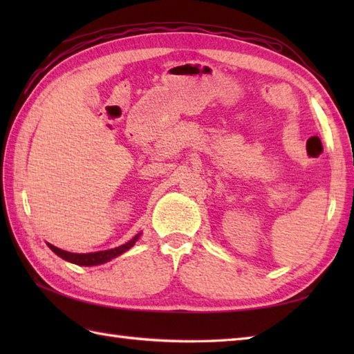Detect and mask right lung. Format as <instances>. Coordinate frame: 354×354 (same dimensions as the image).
<instances>
[{"instance_id":"obj_1","label":"right lung","mask_w":354,"mask_h":354,"mask_svg":"<svg viewBox=\"0 0 354 354\" xmlns=\"http://www.w3.org/2000/svg\"><path fill=\"white\" fill-rule=\"evenodd\" d=\"M140 237V234L135 236L132 240H129V242L118 246V248H114V250H108V251H99V252H89V254H74V252H68V251H64V250H59V248L53 246L48 243L50 250L57 254L59 257L70 261V263H74V265H80V266H95V265H102V263H106L112 259H115L117 255L126 252L127 250H131V248L135 245V242H137Z\"/></svg>"}]
</instances>
